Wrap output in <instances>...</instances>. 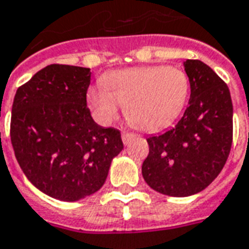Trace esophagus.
<instances>
[{
    "label": "esophagus",
    "instance_id": "esophagus-1",
    "mask_svg": "<svg viewBox=\"0 0 249 249\" xmlns=\"http://www.w3.org/2000/svg\"><path fill=\"white\" fill-rule=\"evenodd\" d=\"M135 134L134 132H128V131H123L122 132V140L124 144H128L134 138H135Z\"/></svg>",
    "mask_w": 249,
    "mask_h": 249
}]
</instances>
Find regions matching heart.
I'll use <instances>...</instances> for the list:
<instances>
[{
    "label": "heart",
    "instance_id": "heart-1",
    "mask_svg": "<svg viewBox=\"0 0 249 249\" xmlns=\"http://www.w3.org/2000/svg\"><path fill=\"white\" fill-rule=\"evenodd\" d=\"M91 88L88 101L102 123H110L124 106L132 126L156 131L171 124L184 109L189 94V77L177 67L151 65L110 72Z\"/></svg>",
    "mask_w": 249,
    "mask_h": 249
}]
</instances>
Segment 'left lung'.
Instances as JSON below:
<instances>
[{
  "label": "left lung",
  "mask_w": 249,
  "mask_h": 249,
  "mask_svg": "<svg viewBox=\"0 0 249 249\" xmlns=\"http://www.w3.org/2000/svg\"><path fill=\"white\" fill-rule=\"evenodd\" d=\"M189 106L176 127L147 139L142 165L145 182L159 193L188 197L215 180L232 144V101L227 84L201 60L185 61Z\"/></svg>",
  "instance_id": "obj_1"
}]
</instances>
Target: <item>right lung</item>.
I'll use <instances>...</instances> for the list:
<instances>
[{"label": "right lung", "mask_w": 249, "mask_h": 249, "mask_svg": "<svg viewBox=\"0 0 249 249\" xmlns=\"http://www.w3.org/2000/svg\"><path fill=\"white\" fill-rule=\"evenodd\" d=\"M90 69L51 64L17 89L10 139L20 169L52 198L78 201L102 188L121 131L98 126L87 106Z\"/></svg>", "instance_id": "1"}]
</instances>
